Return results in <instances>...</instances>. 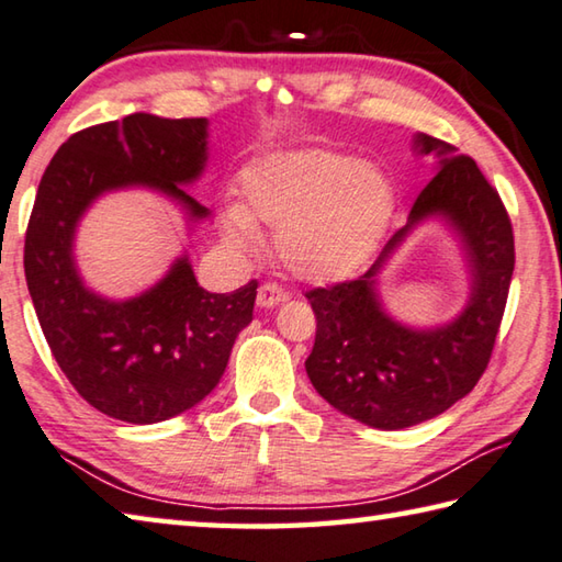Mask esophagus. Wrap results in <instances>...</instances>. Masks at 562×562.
Listing matches in <instances>:
<instances>
[{
    "label": "esophagus",
    "mask_w": 562,
    "mask_h": 562,
    "mask_svg": "<svg viewBox=\"0 0 562 562\" xmlns=\"http://www.w3.org/2000/svg\"><path fill=\"white\" fill-rule=\"evenodd\" d=\"M283 301H286V293L276 286V283H263L259 293H256V306L259 308H276Z\"/></svg>",
    "instance_id": "34e87169"
}]
</instances>
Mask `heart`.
<instances>
[{"mask_svg":"<svg viewBox=\"0 0 562 562\" xmlns=\"http://www.w3.org/2000/svg\"><path fill=\"white\" fill-rule=\"evenodd\" d=\"M241 204L226 206L222 236L234 249L276 232L281 263L306 283L330 286L358 276L392 224L397 192L390 175L330 147L269 153L241 167Z\"/></svg>","mask_w":562,"mask_h":562,"instance_id":"1","label":"heart"}]
</instances>
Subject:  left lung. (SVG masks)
I'll use <instances>...</instances> for the list:
<instances>
[{
	"instance_id": "1",
	"label": "left lung",
	"mask_w": 562,
	"mask_h": 562,
	"mask_svg": "<svg viewBox=\"0 0 562 562\" xmlns=\"http://www.w3.org/2000/svg\"><path fill=\"white\" fill-rule=\"evenodd\" d=\"M412 150L437 157V175L407 224L358 281L306 293L318 321L306 360L313 387L342 415L375 429L415 427L474 390L494 350L516 263L510 220L476 162L427 133H415ZM427 221L445 223L458 239L470 296L454 319L409 327L384 308L379 279Z\"/></svg>"
}]
</instances>
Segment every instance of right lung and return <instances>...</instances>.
Segmentation results:
<instances>
[{
  "label": "right lung",
  "mask_w": 562,
  "mask_h": 562,
  "mask_svg": "<svg viewBox=\"0 0 562 562\" xmlns=\"http://www.w3.org/2000/svg\"><path fill=\"white\" fill-rule=\"evenodd\" d=\"M206 160V117L133 113L68 137L38 182L24 244L36 318L78 395L113 419L155 425L200 405L251 323L256 281L232 293L204 291L182 251L150 289L108 299L78 269V226L101 196L150 190L170 200L192 232L212 216L184 190Z\"/></svg>",
  "instance_id": "1"
}]
</instances>
